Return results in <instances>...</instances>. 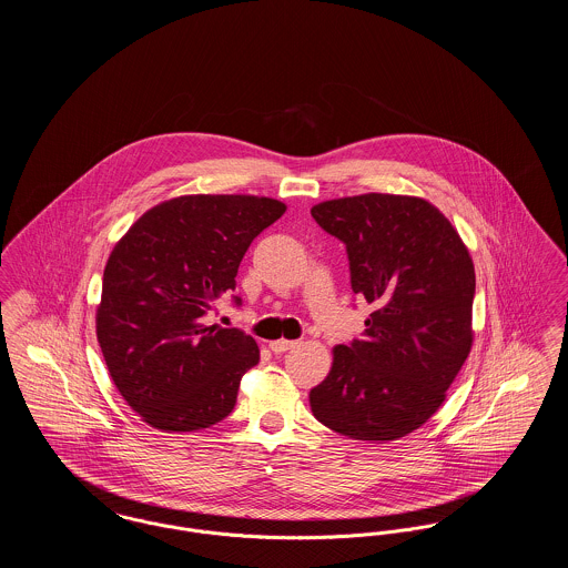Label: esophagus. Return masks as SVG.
Wrapping results in <instances>:
<instances>
[{"instance_id":"34e87169","label":"esophagus","mask_w":568,"mask_h":568,"mask_svg":"<svg viewBox=\"0 0 568 568\" xmlns=\"http://www.w3.org/2000/svg\"><path fill=\"white\" fill-rule=\"evenodd\" d=\"M296 345V341H285V338H281V341H272L271 349L274 353H285L290 352V349H294Z\"/></svg>"}]
</instances>
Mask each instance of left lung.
<instances>
[{
  "label": "left lung",
  "instance_id": "obj_1",
  "mask_svg": "<svg viewBox=\"0 0 568 568\" xmlns=\"http://www.w3.org/2000/svg\"><path fill=\"white\" fill-rule=\"evenodd\" d=\"M347 248L353 294L375 306L362 338L334 347L313 415L355 440H394L443 405L473 345L475 266L422 197L364 193L311 209Z\"/></svg>",
  "mask_w": 568,
  "mask_h": 568
}]
</instances>
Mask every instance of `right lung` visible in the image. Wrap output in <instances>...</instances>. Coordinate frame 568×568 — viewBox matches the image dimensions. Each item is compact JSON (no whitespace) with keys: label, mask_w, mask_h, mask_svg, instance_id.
<instances>
[{"label":"right lung","mask_w":568,"mask_h":568,"mask_svg":"<svg viewBox=\"0 0 568 568\" xmlns=\"http://www.w3.org/2000/svg\"><path fill=\"white\" fill-rule=\"evenodd\" d=\"M283 213L272 197L183 195L144 213L112 248L98 343L116 389L153 428L202 430L234 410L257 343L202 317L236 290L246 248Z\"/></svg>","instance_id":"add662e5"}]
</instances>
